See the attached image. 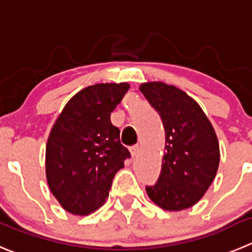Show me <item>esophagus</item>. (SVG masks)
Segmentation results:
<instances>
[{"label":"esophagus","mask_w":252,"mask_h":252,"mask_svg":"<svg viewBox=\"0 0 252 252\" xmlns=\"http://www.w3.org/2000/svg\"><path fill=\"white\" fill-rule=\"evenodd\" d=\"M130 154L133 155V157H137L138 154H139V152H140V145L139 144H135V145H133V147H130Z\"/></svg>","instance_id":"1"}]
</instances>
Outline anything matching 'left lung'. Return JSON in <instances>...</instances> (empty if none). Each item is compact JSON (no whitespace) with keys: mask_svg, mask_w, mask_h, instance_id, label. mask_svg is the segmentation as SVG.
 Returning <instances> with one entry per match:
<instances>
[{"mask_svg":"<svg viewBox=\"0 0 252 252\" xmlns=\"http://www.w3.org/2000/svg\"><path fill=\"white\" fill-rule=\"evenodd\" d=\"M160 115L165 129L161 173L147 187L150 200L168 211L191 208L205 195L218 173L220 149L214 126L184 91L163 82L139 87Z\"/></svg>","mask_w":252,"mask_h":252,"instance_id":"1","label":"left lung"}]
</instances>
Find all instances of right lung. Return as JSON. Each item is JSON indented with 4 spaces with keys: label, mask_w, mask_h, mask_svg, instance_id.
I'll return each mask as SVG.
<instances>
[{
    "label": "right lung",
    "mask_w": 252,
    "mask_h": 252,
    "mask_svg": "<svg viewBox=\"0 0 252 252\" xmlns=\"http://www.w3.org/2000/svg\"><path fill=\"white\" fill-rule=\"evenodd\" d=\"M128 83H99L74 94L52 126L46 178L65 211L88 215L105 203L115 173L130 157L110 122Z\"/></svg>",
    "instance_id": "1"
}]
</instances>
